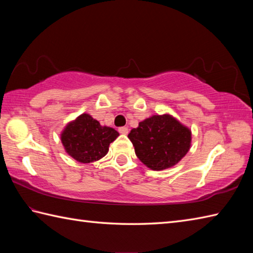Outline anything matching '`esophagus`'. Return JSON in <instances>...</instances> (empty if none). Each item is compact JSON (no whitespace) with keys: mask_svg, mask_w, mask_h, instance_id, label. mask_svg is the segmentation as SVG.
I'll use <instances>...</instances> for the list:
<instances>
[{"mask_svg":"<svg viewBox=\"0 0 253 253\" xmlns=\"http://www.w3.org/2000/svg\"><path fill=\"white\" fill-rule=\"evenodd\" d=\"M118 131H120V133H122V135H127L128 128L127 127H120L118 128Z\"/></svg>","mask_w":253,"mask_h":253,"instance_id":"1","label":"esophagus"}]
</instances>
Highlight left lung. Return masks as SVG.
<instances>
[{"mask_svg": "<svg viewBox=\"0 0 253 253\" xmlns=\"http://www.w3.org/2000/svg\"><path fill=\"white\" fill-rule=\"evenodd\" d=\"M128 138L138 159L153 170L174 166L191 146V130L169 114L146 118L132 128Z\"/></svg>", "mask_w": 253, "mask_h": 253, "instance_id": "1", "label": "left lung"}]
</instances>
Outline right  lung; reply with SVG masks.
<instances>
[{
	"label": "right lung",
	"mask_w": 253,
	"mask_h": 253,
	"mask_svg": "<svg viewBox=\"0 0 253 253\" xmlns=\"http://www.w3.org/2000/svg\"><path fill=\"white\" fill-rule=\"evenodd\" d=\"M118 136L114 128L101 126L92 116L84 113L67 124L61 133V141L68 155L85 164L105 157L110 143Z\"/></svg>",
	"instance_id": "right-lung-1"
}]
</instances>
